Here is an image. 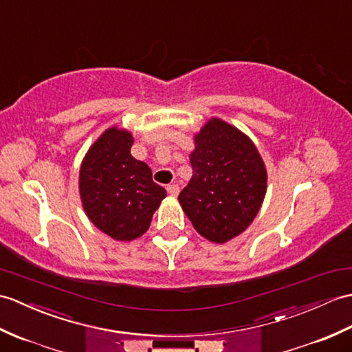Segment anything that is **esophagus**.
<instances>
[{"label":"esophagus","instance_id":"esophagus-1","mask_svg":"<svg viewBox=\"0 0 352 352\" xmlns=\"http://www.w3.org/2000/svg\"><path fill=\"white\" fill-rule=\"evenodd\" d=\"M166 190H168V193H169L170 196H177V195L179 193V186H178V184H169V186L166 187Z\"/></svg>","mask_w":352,"mask_h":352}]
</instances>
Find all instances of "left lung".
<instances>
[{
  "label": "left lung",
  "mask_w": 352,
  "mask_h": 352,
  "mask_svg": "<svg viewBox=\"0 0 352 352\" xmlns=\"http://www.w3.org/2000/svg\"><path fill=\"white\" fill-rule=\"evenodd\" d=\"M195 145L193 175L178 201L196 231L225 243L258 214L267 189L264 162L246 135L219 118L201 129Z\"/></svg>",
  "instance_id": "left-lung-1"
}]
</instances>
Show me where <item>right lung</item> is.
I'll return each mask as SVG.
<instances>
[{
    "mask_svg": "<svg viewBox=\"0 0 352 352\" xmlns=\"http://www.w3.org/2000/svg\"><path fill=\"white\" fill-rule=\"evenodd\" d=\"M127 130L111 127L89 148L79 173V190L89 220L118 241H130L150 228L166 196L151 169L136 160Z\"/></svg>",
    "mask_w": 352,
    "mask_h": 352,
    "instance_id": "1",
    "label": "right lung"
}]
</instances>
